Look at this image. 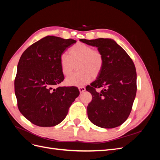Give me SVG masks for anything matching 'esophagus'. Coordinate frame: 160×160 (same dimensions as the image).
Masks as SVG:
<instances>
[{
  "label": "esophagus",
  "mask_w": 160,
  "mask_h": 160,
  "mask_svg": "<svg viewBox=\"0 0 160 160\" xmlns=\"http://www.w3.org/2000/svg\"><path fill=\"white\" fill-rule=\"evenodd\" d=\"M79 90L80 93H83V92L85 91V88H84V87H80V88H79Z\"/></svg>",
  "instance_id": "34e87169"
}]
</instances>
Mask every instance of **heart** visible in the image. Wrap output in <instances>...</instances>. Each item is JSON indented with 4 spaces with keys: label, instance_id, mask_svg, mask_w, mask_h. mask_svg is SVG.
<instances>
[{
    "label": "heart",
    "instance_id": "1",
    "mask_svg": "<svg viewBox=\"0 0 160 160\" xmlns=\"http://www.w3.org/2000/svg\"><path fill=\"white\" fill-rule=\"evenodd\" d=\"M61 71L65 76H69L76 69L79 72L66 80L69 85L83 86L90 82L92 78H97L103 71L104 57L98 49L84 43L79 42L72 46L69 55L62 53L59 57Z\"/></svg>",
    "mask_w": 160,
    "mask_h": 160
}]
</instances>
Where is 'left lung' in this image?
Segmentation results:
<instances>
[{"instance_id": "left-lung-1", "label": "left lung", "mask_w": 160, "mask_h": 160, "mask_svg": "<svg viewBox=\"0 0 160 160\" xmlns=\"http://www.w3.org/2000/svg\"><path fill=\"white\" fill-rule=\"evenodd\" d=\"M98 47L104 57L102 72L86 90L92 95L88 118L97 126L114 128L123 123L132 109L137 91V73L132 59L122 47L110 38L80 39ZM102 88L99 92L96 88Z\"/></svg>"}]
</instances>
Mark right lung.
<instances>
[{
    "instance_id": "add662e5",
    "label": "right lung",
    "mask_w": 160,
    "mask_h": 160,
    "mask_svg": "<svg viewBox=\"0 0 160 160\" xmlns=\"http://www.w3.org/2000/svg\"><path fill=\"white\" fill-rule=\"evenodd\" d=\"M77 41L47 36L24 51L17 65L14 93L24 117L40 127L60 123L79 96L76 87H59L65 77L59 57Z\"/></svg>"
}]
</instances>
